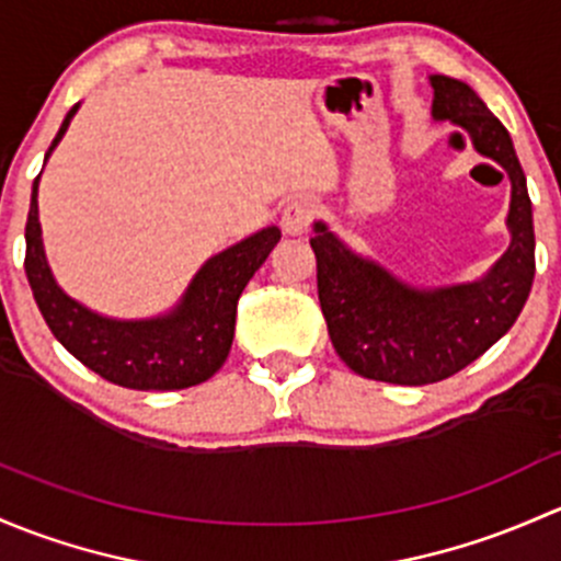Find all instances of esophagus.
<instances>
[{
	"label": "esophagus",
	"mask_w": 561,
	"mask_h": 561,
	"mask_svg": "<svg viewBox=\"0 0 561 561\" xmlns=\"http://www.w3.org/2000/svg\"><path fill=\"white\" fill-rule=\"evenodd\" d=\"M316 210L308 199H294L283 207V232L286 234H305L310 229V221H313Z\"/></svg>",
	"instance_id": "esophagus-1"
}]
</instances>
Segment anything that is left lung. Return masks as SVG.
Segmentation results:
<instances>
[{
    "instance_id": "left-lung-1",
    "label": "left lung",
    "mask_w": 561,
    "mask_h": 561,
    "mask_svg": "<svg viewBox=\"0 0 561 561\" xmlns=\"http://www.w3.org/2000/svg\"><path fill=\"white\" fill-rule=\"evenodd\" d=\"M432 118L451 121L481 156L511 178V245L483 278L415 288L343 245L316 221L310 248L319 270V302L334 351L356 375L397 386H424L465 369L513 327L533 291L535 227L513 140L481 96L461 80L432 75Z\"/></svg>"
}]
</instances>
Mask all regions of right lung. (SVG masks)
Listing matches in <instances>:
<instances>
[{
  "mask_svg": "<svg viewBox=\"0 0 561 561\" xmlns=\"http://www.w3.org/2000/svg\"><path fill=\"white\" fill-rule=\"evenodd\" d=\"M78 107L75 105L67 113L45 159L59 146ZM37 183L39 175L34 178L32 205H28L23 270L34 302L54 337L75 359L124 389L175 391L213 378L232 348L242 288L262 267L270 251L278 245L280 229H262L207 259L170 313L142 321L105 319L67 297L50 275L37 218Z\"/></svg>",
  "mask_w": 561,
  "mask_h": 561,
  "instance_id": "obj_1",
  "label": "right lung"
}]
</instances>
